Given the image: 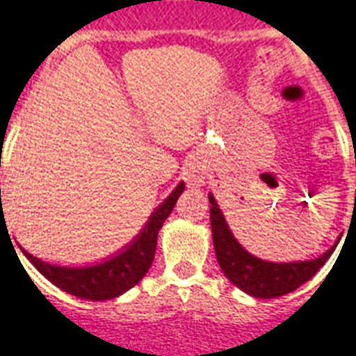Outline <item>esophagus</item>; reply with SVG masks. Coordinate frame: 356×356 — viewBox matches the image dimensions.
<instances>
[{"instance_id":"34e87169","label":"esophagus","mask_w":356,"mask_h":356,"mask_svg":"<svg viewBox=\"0 0 356 356\" xmlns=\"http://www.w3.org/2000/svg\"><path fill=\"white\" fill-rule=\"evenodd\" d=\"M184 181H186L188 186L199 188L203 184V170L199 168L197 164H190L184 172Z\"/></svg>"}]
</instances>
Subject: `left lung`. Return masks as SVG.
Segmentation results:
<instances>
[{"mask_svg":"<svg viewBox=\"0 0 356 356\" xmlns=\"http://www.w3.org/2000/svg\"><path fill=\"white\" fill-rule=\"evenodd\" d=\"M210 199V225H212V239L216 248V258L219 267L230 282L243 293L254 298H278L283 294L293 293L300 285L313 278L323 267V263L331 258L338 241L325 250L322 256L305 261H267L254 256L234 238L221 208L212 193Z\"/></svg>","mask_w":356,"mask_h":356,"instance_id":"left-lung-1","label":"left lung"}]
</instances>
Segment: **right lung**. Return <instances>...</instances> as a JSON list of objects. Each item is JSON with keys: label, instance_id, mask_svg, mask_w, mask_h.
<instances>
[{"label": "right lung", "instance_id": "1", "mask_svg": "<svg viewBox=\"0 0 356 356\" xmlns=\"http://www.w3.org/2000/svg\"><path fill=\"white\" fill-rule=\"evenodd\" d=\"M183 192L184 183L181 181L168 197L153 210L143 230L131 239V243L102 261L80 265V267H67V265L43 261L33 254H29L25 248H22V252L49 282L54 283L65 293L78 298L93 300V302L117 298L129 291L133 285H137L149 270L155 258L159 230L163 228V223L172 213L179 195Z\"/></svg>", "mask_w": 356, "mask_h": 356}]
</instances>
